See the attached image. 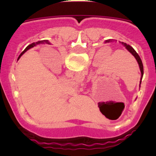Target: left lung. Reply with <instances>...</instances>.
I'll use <instances>...</instances> for the list:
<instances>
[{
  "label": "left lung",
  "instance_id": "obj_1",
  "mask_svg": "<svg viewBox=\"0 0 156 156\" xmlns=\"http://www.w3.org/2000/svg\"><path fill=\"white\" fill-rule=\"evenodd\" d=\"M121 43H122V44L123 45V46L126 47V49H127V50L129 51L130 52V53H131L133 56H134V58H136V60H137V63H138V65H139V67H140V73H141V78H140V83H141V80H142L143 74H144V69H143V64H142V62H141V59H140V58L139 57L138 54L135 51V50L133 49V48H132L131 46H129V45L126 44V43H123V42H121Z\"/></svg>",
  "mask_w": 156,
  "mask_h": 156
}]
</instances>
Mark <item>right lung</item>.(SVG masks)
<instances>
[{
    "mask_svg": "<svg viewBox=\"0 0 156 156\" xmlns=\"http://www.w3.org/2000/svg\"><path fill=\"white\" fill-rule=\"evenodd\" d=\"M44 42L48 43V41H37V42H36V43H33V44H30V45H29V46H27V48H26V49H25V50L23 51V52H22V53H21V55H19V58H20V57H21V56L23 55V54H24L25 52L27 51V50H29V49H30V48H33V47L36 46V45H37V44H41V43H44ZM48 44H49V43H48ZM19 58H18V59H19Z\"/></svg>",
    "mask_w": 156,
    "mask_h": 156,
    "instance_id": "obj_1",
    "label": "right lung"
}]
</instances>
